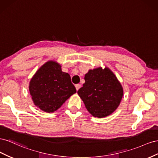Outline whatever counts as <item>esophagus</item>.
<instances>
[{
    "mask_svg": "<svg viewBox=\"0 0 158 158\" xmlns=\"http://www.w3.org/2000/svg\"><path fill=\"white\" fill-rule=\"evenodd\" d=\"M81 85L80 84H77V85H75V88H76L77 91H78V90L81 88Z\"/></svg>",
    "mask_w": 158,
    "mask_h": 158,
    "instance_id": "esophagus-1",
    "label": "esophagus"
}]
</instances>
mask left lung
<instances>
[{
	"label": "left lung",
	"mask_w": 158,
	"mask_h": 158,
	"mask_svg": "<svg viewBox=\"0 0 158 158\" xmlns=\"http://www.w3.org/2000/svg\"><path fill=\"white\" fill-rule=\"evenodd\" d=\"M85 83L77 93L87 110L93 116L103 118L119 106L123 89L115 75L108 67L90 69L85 75Z\"/></svg>",
	"instance_id": "obj_1"
}]
</instances>
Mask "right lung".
<instances>
[{"instance_id": "1", "label": "right lung", "mask_w": 158, "mask_h": 158, "mask_svg": "<svg viewBox=\"0 0 158 158\" xmlns=\"http://www.w3.org/2000/svg\"><path fill=\"white\" fill-rule=\"evenodd\" d=\"M29 91L34 105L46 112H53L76 93L70 75L54 61L44 64L31 78Z\"/></svg>"}]
</instances>
